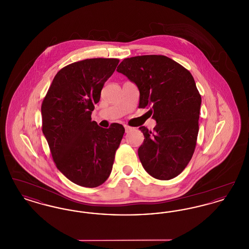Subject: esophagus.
I'll use <instances>...</instances> for the list:
<instances>
[{"label": "esophagus", "mask_w": 249, "mask_h": 249, "mask_svg": "<svg viewBox=\"0 0 249 249\" xmlns=\"http://www.w3.org/2000/svg\"><path fill=\"white\" fill-rule=\"evenodd\" d=\"M124 128H125V131L126 132H129L130 130H131V127L128 126V125H124Z\"/></svg>", "instance_id": "esophagus-1"}]
</instances>
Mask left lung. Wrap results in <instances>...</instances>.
<instances>
[{
	"instance_id": "8db88e82",
	"label": "left lung",
	"mask_w": 249,
	"mask_h": 249,
	"mask_svg": "<svg viewBox=\"0 0 249 249\" xmlns=\"http://www.w3.org/2000/svg\"><path fill=\"white\" fill-rule=\"evenodd\" d=\"M117 71L136 84L139 108H149L153 130L140 127L144 139L138 156L153 178L170 180L189 164L199 131L201 97L189 70L163 55L124 59Z\"/></svg>"
}]
</instances>
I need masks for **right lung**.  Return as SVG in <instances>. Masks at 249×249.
Masks as SVG:
<instances>
[{
	"label": "right lung",
	"instance_id": "add662e5",
	"mask_svg": "<svg viewBox=\"0 0 249 249\" xmlns=\"http://www.w3.org/2000/svg\"><path fill=\"white\" fill-rule=\"evenodd\" d=\"M119 62L96 58L63 67L42 103V130L53 160L66 178L81 187L96 188L107 181L125 132L119 123L104 129L91 121L105 82Z\"/></svg>",
	"mask_w": 249,
	"mask_h": 249
}]
</instances>
